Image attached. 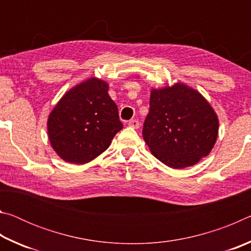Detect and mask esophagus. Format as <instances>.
<instances>
[{
  "mask_svg": "<svg viewBox=\"0 0 251 251\" xmlns=\"http://www.w3.org/2000/svg\"><path fill=\"white\" fill-rule=\"evenodd\" d=\"M128 126H130V127H133V128H139V126H141V124H139V122L137 121V120H130L129 122H128Z\"/></svg>",
  "mask_w": 251,
  "mask_h": 251,
  "instance_id": "obj_1",
  "label": "esophagus"
}]
</instances>
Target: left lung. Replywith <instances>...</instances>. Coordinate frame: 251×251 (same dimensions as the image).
<instances>
[{"label":"left lung","instance_id":"left-lung-1","mask_svg":"<svg viewBox=\"0 0 251 251\" xmlns=\"http://www.w3.org/2000/svg\"><path fill=\"white\" fill-rule=\"evenodd\" d=\"M217 114L198 91L176 83L151 91L143 137L166 166H193L211 151L218 136Z\"/></svg>","mask_w":251,"mask_h":251}]
</instances>
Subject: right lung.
<instances>
[{
    "mask_svg": "<svg viewBox=\"0 0 251 251\" xmlns=\"http://www.w3.org/2000/svg\"><path fill=\"white\" fill-rule=\"evenodd\" d=\"M123 124L108 84L91 77L67 91L50 113L49 139L63 160L86 164L107 150Z\"/></svg>",
    "mask_w": 251,
    "mask_h": 251,
    "instance_id": "right-lung-1",
    "label": "right lung"
}]
</instances>
